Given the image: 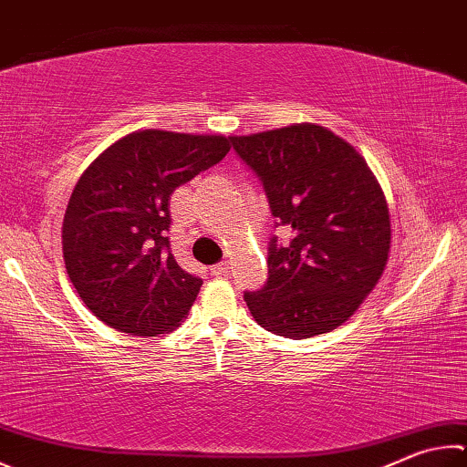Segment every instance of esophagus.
I'll return each instance as SVG.
<instances>
[{"label":"esophagus","mask_w":467,"mask_h":467,"mask_svg":"<svg viewBox=\"0 0 467 467\" xmlns=\"http://www.w3.org/2000/svg\"><path fill=\"white\" fill-rule=\"evenodd\" d=\"M210 274H212V275H216V277H220V275H226V274H228V263H226V261H220V263H216V265H212Z\"/></svg>","instance_id":"obj_1"}]
</instances>
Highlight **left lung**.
I'll return each instance as SVG.
<instances>
[{"label": "left lung", "mask_w": 467, "mask_h": 467, "mask_svg": "<svg viewBox=\"0 0 467 467\" xmlns=\"http://www.w3.org/2000/svg\"><path fill=\"white\" fill-rule=\"evenodd\" d=\"M265 192L275 226L267 282L244 292L253 318L269 333L308 338L328 333L359 308L384 274L389 214L374 173L349 142L317 124L231 137Z\"/></svg>", "instance_id": "8db88e82"}]
</instances>
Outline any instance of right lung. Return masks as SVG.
<instances>
[{
  "label": "right lung",
  "instance_id": "right-lung-1",
  "mask_svg": "<svg viewBox=\"0 0 467 467\" xmlns=\"http://www.w3.org/2000/svg\"><path fill=\"white\" fill-rule=\"evenodd\" d=\"M231 139L139 130L86 169L63 220V257L83 304L120 333L157 337L188 315L202 279L169 247V200L214 167Z\"/></svg>",
  "mask_w": 467,
  "mask_h": 467
}]
</instances>
